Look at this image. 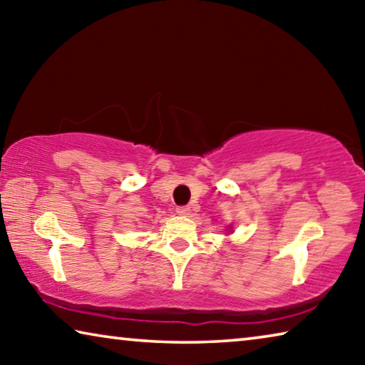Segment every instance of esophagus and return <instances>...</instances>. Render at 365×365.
<instances>
[{
	"mask_svg": "<svg viewBox=\"0 0 365 365\" xmlns=\"http://www.w3.org/2000/svg\"><path fill=\"white\" fill-rule=\"evenodd\" d=\"M190 212H191V207H190V206L177 207V214H178V215H190Z\"/></svg>",
	"mask_w": 365,
	"mask_h": 365,
	"instance_id": "obj_1",
	"label": "esophagus"
}]
</instances>
